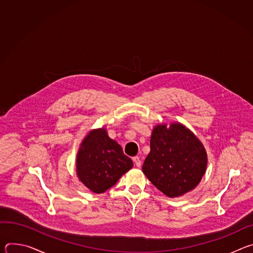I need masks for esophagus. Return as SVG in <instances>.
I'll use <instances>...</instances> for the list:
<instances>
[{
  "instance_id": "1",
  "label": "esophagus",
  "mask_w": 253,
  "mask_h": 253,
  "mask_svg": "<svg viewBox=\"0 0 253 253\" xmlns=\"http://www.w3.org/2000/svg\"><path fill=\"white\" fill-rule=\"evenodd\" d=\"M133 162H134V165H135V166H137V167H140V166H141V160H140V158H139L138 156H136V157L133 158Z\"/></svg>"
}]
</instances>
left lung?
Masks as SVG:
<instances>
[{
	"instance_id": "obj_1",
	"label": "left lung",
	"mask_w": 253,
	"mask_h": 253,
	"mask_svg": "<svg viewBox=\"0 0 253 253\" xmlns=\"http://www.w3.org/2000/svg\"><path fill=\"white\" fill-rule=\"evenodd\" d=\"M207 155L201 142L183 125H157L151 135L150 153L143 173L168 197L194 189L205 173Z\"/></svg>"
}]
</instances>
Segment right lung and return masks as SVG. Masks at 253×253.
Segmentation results:
<instances>
[{"label": "right lung", "instance_id": "add662e5", "mask_svg": "<svg viewBox=\"0 0 253 253\" xmlns=\"http://www.w3.org/2000/svg\"><path fill=\"white\" fill-rule=\"evenodd\" d=\"M132 167V160L103 128L88 134L77 155V175L95 193H103L114 186Z\"/></svg>", "mask_w": 253, "mask_h": 253}]
</instances>
